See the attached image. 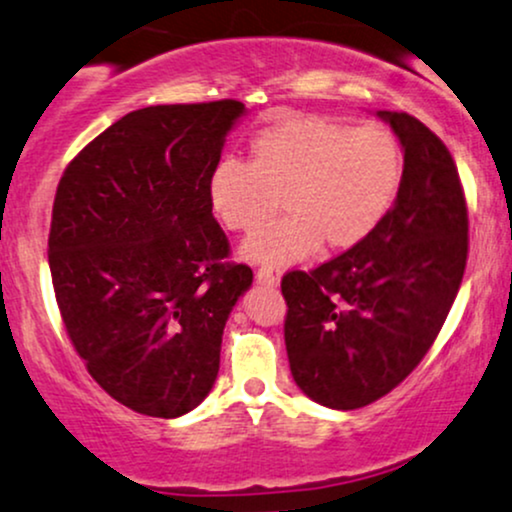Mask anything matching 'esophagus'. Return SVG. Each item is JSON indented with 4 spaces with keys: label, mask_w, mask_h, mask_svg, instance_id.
<instances>
[{
    "label": "esophagus",
    "mask_w": 512,
    "mask_h": 512,
    "mask_svg": "<svg viewBox=\"0 0 512 512\" xmlns=\"http://www.w3.org/2000/svg\"><path fill=\"white\" fill-rule=\"evenodd\" d=\"M282 278V270L278 266H261L256 273V280L261 285H278Z\"/></svg>",
    "instance_id": "1"
}]
</instances>
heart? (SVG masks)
Listing matches in <instances>:
<instances>
[{
	"label": "heart",
	"mask_w": 512,
	"mask_h": 512,
	"mask_svg": "<svg viewBox=\"0 0 512 512\" xmlns=\"http://www.w3.org/2000/svg\"><path fill=\"white\" fill-rule=\"evenodd\" d=\"M400 184L402 150L383 124L290 114L251 136L249 162L215 165L208 198L227 230L251 232L282 194L287 213L251 234L242 254L261 266H287L323 242L335 251L362 244L390 213Z\"/></svg>",
	"instance_id": "obj_1"
}]
</instances>
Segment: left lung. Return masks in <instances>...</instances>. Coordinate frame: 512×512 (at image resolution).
<instances>
[{
  "label": "left lung",
  "instance_id": "8db88e82",
  "mask_svg": "<svg viewBox=\"0 0 512 512\" xmlns=\"http://www.w3.org/2000/svg\"><path fill=\"white\" fill-rule=\"evenodd\" d=\"M405 148L400 194L362 244L282 278L285 345L297 386L359 410L417 369L458 297L470 215L446 143L407 112H381Z\"/></svg>",
  "mask_w": 512,
  "mask_h": 512
}]
</instances>
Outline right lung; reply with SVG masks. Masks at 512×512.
Returning <instances> with one entry per match:
<instances>
[{
    "label": "right lung",
    "instance_id": "right-lung-1",
    "mask_svg": "<svg viewBox=\"0 0 512 512\" xmlns=\"http://www.w3.org/2000/svg\"><path fill=\"white\" fill-rule=\"evenodd\" d=\"M239 100L129 112L66 165L47 261L66 335L110 398L182 417L213 388L225 321L251 273L230 261L210 172Z\"/></svg>",
    "mask_w": 512,
    "mask_h": 512
}]
</instances>
